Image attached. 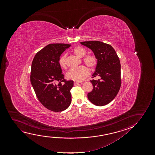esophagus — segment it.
Wrapping results in <instances>:
<instances>
[{
    "label": "esophagus",
    "mask_w": 155,
    "mask_h": 155,
    "mask_svg": "<svg viewBox=\"0 0 155 155\" xmlns=\"http://www.w3.org/2000/svg\"><path fill=\"white\" fill-rule=\"evenodd\" d=\"M79 83H77V82H74V86H77V85H79Z\"/></svg>",
    "instance_id": "obj_1"
}]
</instances>
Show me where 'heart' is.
<instances>
[{"mask_svg":"<svg viewBox=\"0 0 155 155\" xmlns=\"http://www.w3.org/2000/svg\"><path fill=\"white\" fill-rule=\"evenodd\" d=\"M72 52L74 55L78 57H83L86 53V50L84 48L81 47H76L72 50ZM66 55L64 54L60 58L59 61L60 67L65 69L67 68L66 62ZM83 61L88 67L90 68L95 67L97 62V58L93 54H87L83 59ZM88 69L85 66H79L76 68L70 69L67 72L66 77L69 79H71L75 81H81L89 74Z\"/></svg>","mask_w":155,"mask_h":155,"instance_id":"obj_1","label":"heart"}]
</instances>
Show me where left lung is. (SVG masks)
<instances>
[{"label":"left lung","instance_id":"obj_1","mask_svg":"<svg viewBox=\"0 0 155 155\" xmlns=\"http://www.w3.org/2000/svg\"><path fill=\"white\" fill-rule=\"evenodd\" d=\"M81 44L93 52L97 60L93 77H98L97 81L92 80V91L87 94L91 103L104 106L115 97L121 87V64L114 49L110 45L97 41L81 42Z\"/></svg>","mask_w":155,"mask_h":155}]
</instances>
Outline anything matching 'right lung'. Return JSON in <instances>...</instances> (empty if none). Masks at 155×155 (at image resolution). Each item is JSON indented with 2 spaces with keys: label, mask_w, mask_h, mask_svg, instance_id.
<instances>
[{
  "label": "right lung",
  "mask_w": 155,
  "mask_h": 155,
  "mask_svg": "<svg viewBox=\"0 0 155 155\" xmlns=\"http://www.w3.org/2000/svg\"><path fill=\"white\" fill-rule=\"evenodd\" d=\"M71 45L53 43L36 53L32 61L30 81L36 96L45 107L61 112L71 102L73 81H66L59 64L62 53ZM64 82L62 85L61 83Z\"/></svg>",
  "instance_id": "right-lung-1"
}]
</instances>
